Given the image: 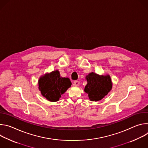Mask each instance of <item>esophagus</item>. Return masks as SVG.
I'll return each instance as SVG.
<instances>
[{"mask_svg":"<svg viewBox=\"0 0 148 148\" xmlns=\"http://www.w3.org/2000/svg\"><path fill=\"white\" fill-rule=\"evenodd\" d=\"M73 85L74 86H76V87H78L79 85V82L78 81H75L73 83Z\"/></svg>","mask_w":148,"mask_h":148,"instance_id":"esophagus-1","label":"esophagus"}]
</instances>
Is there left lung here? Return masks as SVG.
Returning <instances> with one entry per match:
<instances>
[{
	"instance_id": "obj_1",
	"label": "left lung",
	"mask_w": 148,
	"mask_h": 148,
	"mask_svg": "<svg viewBox=\"0 0 148 148\" xmlns=\"http://www.w3.org/2000/svg\"><path fill=\"white\" fill-rule=\"evenodd\" d=\"M86 78L87 84L84 88V91L88 94L90 101H98L102 99L112 89V84L109 75H100L92 72Z\"/></svg>"
}]
</instances>
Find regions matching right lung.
Here are the masks:
<instances>
[{
    "label": "right lung",
    "instance_id": "obj_1",
    "mask_svg": "<svg viewBox=\"0 0 148 148\" xmlns=\"http://www.w3.org/2000/svg\"><path fill=\"white\" fill-rule=\"evenodd\" d=\"M38 82L41 95L51 102L58 101L61 95L71 86L70 79L61 77L58 70L41 76Z\"/></svg>",
    "mask_w": 148,
    "mask_h": 148
}]
</instances>
